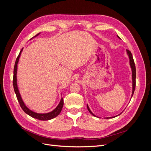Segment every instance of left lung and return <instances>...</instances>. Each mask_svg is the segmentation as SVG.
<instances>
[{"label": "left lung", "instance_id": "obj_1", "mask_svg": "<svg viewBox=\"0 0 151 151\" xmlns=\"http://www.w3.org/2000/svg\"><path fill=\"white\" fill-rule=\"evenodd\" d=\"M117 37L120 39V38L117 35ZM126 52H127V53L128 55V56H129V63H130V68H131V70H132V96H131V98L132 97V96H133L134 94V91H135V78H136V70H135V63H134V58H133V57H132V55L131 53V52L129 51V50H126ZM87 108H88V111H89V113L91 114V115H93L94 116H96L91 111V109L89 107V106L88 104H87ZM122 113H120V114H118V115L116 116H112V117H106L105 118H106V119H108V118H115V117H116L118 116V115H120L122 114ZM98 118H99L98 116H96Z\"/></svg>", "mask_w": 151, "mask_h": 151}]
</instances>
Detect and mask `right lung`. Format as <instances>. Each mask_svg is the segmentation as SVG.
<instances>
[{
	"label": "right lung",
	"mask_w": 151,
	"mask_h": 151,
	"mask_svg": "<svg viewBox=\"0 0 151 151\" xmlns=\"http://www.w3.org/2000/svg\"><path fill=\"white\" fill-rule=\"evenodd\" d=\"M41 33H38L37 35H36L35 36H33V38H31L30 39L32 40L33 38H35L36 36H38ZM22 50L23 48H22V50H21V52L18 55L17 58H16V60L15 62V65H14V76H13V86H14V92L16 94L17 96V99L18 100V102L19 103L20 106L21 107V108L23 110L27 115H29L30 116L33 117L34 118H36V119H38L40 120H49L53 119V118H55L56 116H57L62 111V109L63 108V99L62 98H61V99L60 101V103H58V104L57 105V106L55 108L53 111H50L49 113H38L35 112L31 110L30 109H29L28 107L26 106V104H24L23 100H22L21 94L19 93V89H18V86H17V64L18 62H19V58L21 56V54L22 52Z\"/></svg>",
	"instance_id": "obj_1"
}]
</instances>
